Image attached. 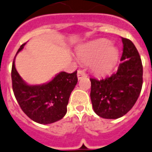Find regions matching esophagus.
<instances>
[{
  "instance_id": "1",
  "label": "esophagus",
  "mask_w": 152,
  "mask_h": 152,
  "mask_svg": "<svg viewBox=\"0 0 152 152\" xmlns=\"http://www.w3.org/2000/svg\"><path fill=\"white\" fill-rule=\"evenodd\" d=\"M87 75L85 72H84L83 70H78V72H77V77H78V80H81L83 77H86Z\"/></svg>"
}]
</instances>
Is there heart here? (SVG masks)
I'll use <instances>...</instances> for the list:
<instances>
[{
    "mask_svg": "<svg viewBox=\"0 0 152 152\" xmlns=\"http://www.w3.org/2000/svg\"><path fill=\"white\" fill-rule=\"evenodd\" d=\"M107 39L94 41L83 45L77 49V56L85 63L92 62L94 72L104 75L110 72L118 59V51Z\"/></svg>",
    "mask_w": 152,
    "mask_h": 152,
    "instance_id": "obj_1",
    "label": "heart"
}]
</instances>
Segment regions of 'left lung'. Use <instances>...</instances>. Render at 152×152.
Segmentation results:
<instances>
[{
  "label": "left lung",
  "instance_id": "obj_1",
  "mask_svg": "<svg viewBox=\"0 0 152 152\" xmlns=\"http://www.w3.org/2000/svg\"><path fill=\"white\" fill-rule=\"evenodd\" d=\"M123 53L116 72L101 80L90 78L94 110L106 119L125 115L137 101L143 83V66L137 48L131 40L122 38Z\"/></svg>",
  "mask_w": 152,
  "mask_h": 152
}]
</instances>
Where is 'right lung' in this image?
<instances>
[{"mask_svg": "<svg viewBox=\"0 0 152 152\" xmlns=\"http://www.w3.org/2000/svg\"><path fill=\"white\" fill-rule=\"evenodd\" d=\"M25 44L21 45L15 57ZM15 57L11 69L12 88L23 112L41 124H48L62 119L67 112L70 94L78 81L77 71L72 73L61 72L46 83L28 85L16 70Z\"/></svg>", "mask_w": 152, "mask_h": 152, "instance_id": "right-lung-1", "label": "right lung"}]
</instances>
